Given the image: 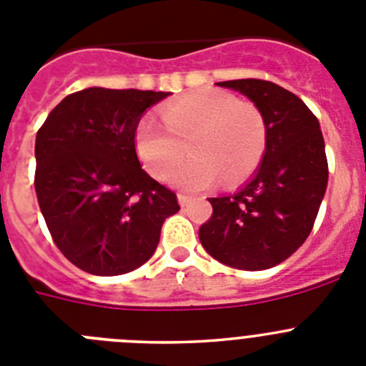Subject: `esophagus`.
<instances>
[{
  "label": "esophagus",
  "mask_w": 366,
  "mask_h": 366,
  "mask_svg": "<svg viewBox=\"0 0 366 366\" xmlns=\"http://www.w3.org/2000/svg\"><path fill=\"white\" fill-rule=\"evenodd\" d=\"M177 199H179V205H181V207H187V205H189L190 199H192V198H190V196H187V194L179 192V194H177Z\"/></svg>",
  "instance_id": "34e87169"
}]
</instances>
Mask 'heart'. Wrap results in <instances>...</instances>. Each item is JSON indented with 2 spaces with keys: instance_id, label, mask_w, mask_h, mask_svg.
<instances>
[{
  "instance_id": "1",
  "label": "heart",
  "mask_w": 366,
  "mask_h": 366,
  "mask_svg": "<svg viewBox=\"0 0 366 366\" xmlns=\"http://www.w3.org/2000/svg\"><path fill=\"white\" fill-rule=\"evenodd\" d=\"M159 115L164 128L143 117L135 130L139 157L155 179H168L189 146L193 157L170 177L189 190L209 185L219 174L227 183H238L266 154L264 115L231 93L194 89L161 106Z\"/></svg>"
}]
</instances>
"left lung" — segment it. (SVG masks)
Wrapping results in <instances>:
<instances>
[{"label": "left lung", "mask_w": 366, "mask_h": 366, "mask_svg": "<svg viewBox=\"0 0 366 366\" xmlns=\"http://www.w3.org/2000/svg\"><path fill=\"white\" fill-rule=\"evenodd\" d=\"M254 102L267 126L258 172L234 194L209 198L199 227L205 251L225 266L262 271L292 257L312 232L328 183L325 139L312 109L292 92L260 79L218 82Z\"/></svg>", "instance_id": "1"}]
</instances>
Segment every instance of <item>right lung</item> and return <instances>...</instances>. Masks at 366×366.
Returning <instances> with one entry per match:
<instances>
[{
  "mask_svg": "<svg viewBox=\"0 0 366 366\" xmlns=\"http://www.w3.org/2000/svg\"><path fill=\"white\" fill-rule=\"evenodd\" d=\"M163 92L87 87L71 93L36 134L34 189L53 242L86 273L113 277L143 266L176 192L139 163L135 130Z\"/></svg>",
  "mask_w": 366,
  "mask_h": 366,
  "instance_id": "1",
  "label": "right lung"
}]
</instances>
